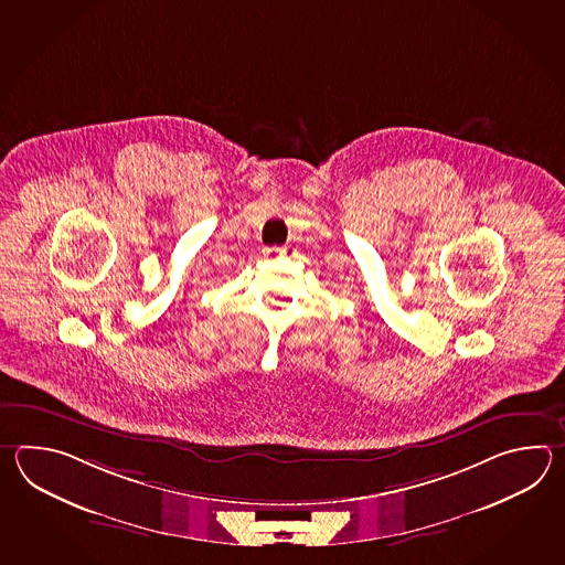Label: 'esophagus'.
<instances>
[{
	"label": "esophagus",
	"mask_w": 565,
	"mask_h": 565,
	"mask_svg": "<svg viewBox=\"0 0 565 565\" xmlns=\"http://www.w3.org/2000/svg\"><path fill=\"white\" fill-rule=\"evenodd\" d=\"M290 253L288 248H278V246H268L265 248L266 258H278V256H282V254Z\"/></svg>",
	"instance_id": "1"
}]
</instances>
